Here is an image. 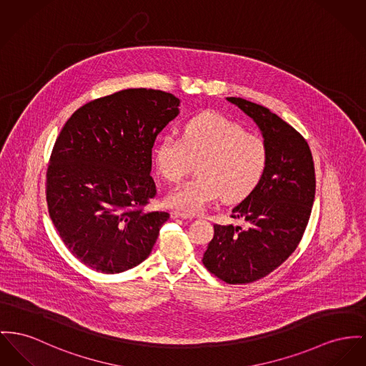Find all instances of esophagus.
<instances>
[{"label":"esophagus","mask_w":366,"mask_h":366,"mask_svg":"<svg viewBox=\"0 0 366 366\" xmlns=\"http://www.w3.org/2000/svg\"><path fill=\"white\" fill-rule=\"evenodd\" d=\"M172 219H193L192 215H187V214H183V212H179V211H173L171 214Z\"/></svg>","instance_id":"esophagus-1"}]
</instances>
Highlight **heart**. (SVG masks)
<instances>
[{
	"label": "heart",
	"instance_id": "heart-1",
	"mask_svg": "<svg viewBox=\"0 0 366 366\" xmlns=\"http://www.w3.org/2000/svg\"><path fill=\"white\" fill-rule=\"evenodd\" d=\"M269 157L264 137L215 112L192 118L182 137L167 134L154 149L155 165L169 183L180 182L198 162L199 174L165 198L168 207L186 214L201 212L220 195L229 202L247 198L265 177Z\"/></svg>",
	"mask_w": 366,
	"mask_h": 366
}]
</instances>
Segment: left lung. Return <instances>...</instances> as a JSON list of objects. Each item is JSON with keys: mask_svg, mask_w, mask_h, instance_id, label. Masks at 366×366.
I'll return each mask as SVG.
<instances>
[{"mask_svg": "<svg viewBox=\"0 0 366 366\" xmlns=\"http://www.w3.org/2000/svg\"><path fill=\"white\" fill-rule=\"evenodd\" d=\"M258 124L269 147L261 184L237 204L232 218L247 227L214 224L202 264L229 285H245L279 268L301 242L315 198V168L307 140L268 108L227 97Z\"/></svg>", "mask_w": 366, "mask_h": 366, "instance_id": "obj_1", "label": "left lung"}]
</instances>
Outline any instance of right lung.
<instances>
[{"label":"right lung","mask_w":366,"mask_h":366,"mask_svg":"<svg viewBox=\"0 0 366 366\" xmlns=\"http://www.w3.org/2000/svg\"><path fill=\"white\" fill-rule=\"evenodd\" d=\"M180 99L127 89L93 99L64 124L51 152L46 194L62 242L89 268L119 273L142 264L168 212H147L157 194L152 147Z\"/></svg>","instance_id":"right-lung-1"}]
</instances>
